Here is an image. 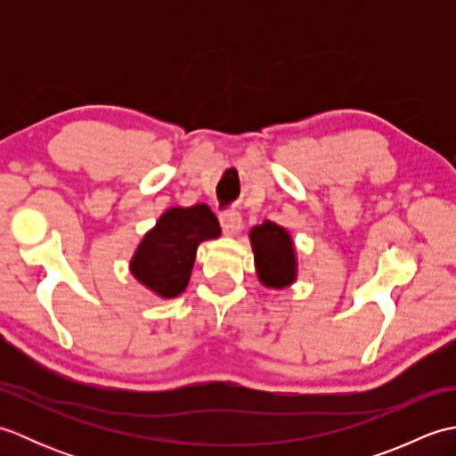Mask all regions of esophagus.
<instances>
[{"label": "esophagus", "instance_id": "34e87169", "mask_svg": "<svg viewBox=\"0 0 456 456\" xmlns=\"http://www.w3.org/2000/svg\"><path fill=\"white\" fill-rule=\"evenodd\" d=\"M219 223H221L223 233L231 237V235H237L239 229L243 227V217H240L239 211H223L219 216Z\"/></svg>", "mask_w": 456, "mask_h": 456}]
</instances>
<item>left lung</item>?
Wrapping results in <instances>:
<instances>
[{
    "label": "left lung",
    "instance_id": "1",
    "mask_svg": "<svg viewBox=\"0 0 456 456\" xmlns=\"http://www.w3.org/2000/svg\"><path fill=\"white\" fill-rule=\"evenodd\" d=\"M260 282L268 288H286L296 280V253L288 231L265 221L250 231Z\"/></svg>",
    "mask_w": 456,
    "mask_h": 456
}]
</instances>
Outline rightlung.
Here are the masks:
<instances>
[{
    "label": "right lung",
    "mask_w": 456,
    "mask_h": 456,
    "mask_svg": "<svg viewBox=\"0 0 456 456\" xmlns=\"http://www.w3.org/2000/svg\"><path fill=\"white\" fill-rule=\"evenodd\" d=\"M219 233V221L206 203L172 208L141 240L131 273L160 297H176L188 286L198 245Z\"/></svg>",
    "instance_id": "1"
}]
</instances>
